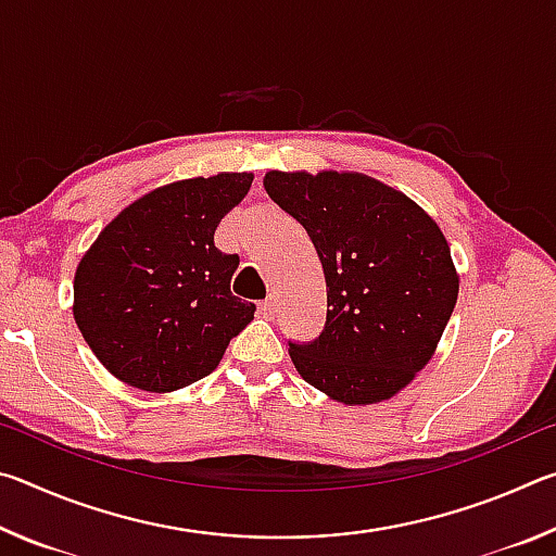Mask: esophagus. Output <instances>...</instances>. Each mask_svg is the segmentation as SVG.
Masks as SVG:
<instances>
[{"instance_id":"1","label":"esophagus","mask_w":556,"mask_h":556,"mask_svg":"<svg viewBox=\"0 0 556 556\" xmlns=\"http://www.w3.org/2000/svg\"><path fill=\"white\" fill-rule=\"evenodd\" d=\"M275 299H271V296H267L265 301H260V304H257V308H260V314L262 316H265V318H271V316H275Z\"/></svg>"}]
</instances>
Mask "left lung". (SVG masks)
Here are the masks:
<instances>
[{
    "mask_svg": "<svg viewBox=\"0 0 556 556\" xmlns=\"http://www.w3.org/2000/svg\"><path fill=\"white\" fill-rule=\"evenodd\" d=\"M265 191L304 225L326 277V326L314 343H289L294 368L348 407L394 397L431 361L456 306L444 232L357 172H267Z\"/></svg>",
    "mask_w": 556,
    "mask_h": 556,
    "instance_id": "obj_1",
    "label": "left lung"
}]
</instances>
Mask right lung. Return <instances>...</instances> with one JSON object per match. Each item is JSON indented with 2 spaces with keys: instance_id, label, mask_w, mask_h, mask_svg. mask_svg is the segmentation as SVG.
<instances>
[{
  "instance_id": "1",
  "label": "right lung",
  "mask_w": 556,
  "mask_h": 556,
  "mask_svg": "<svg viewBox=\"0 0 556 556\" xmlns=\"http://www.w3.org/2000/svg\"><path fill=\"white\" fill-rule=\"evenodd\" d=\"M252 174L159 186L115 215L83 255L73 318L98 361L129 388L174 392L218 368L255 304L232 296L238 255L215 248Z\"/></svg>"
}]
</instances>
